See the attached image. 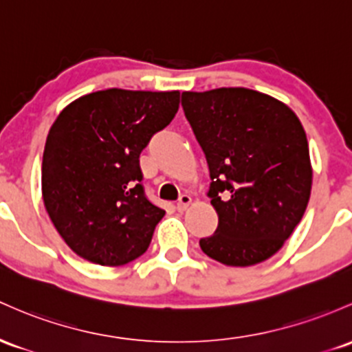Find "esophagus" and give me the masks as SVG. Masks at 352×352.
Segmentation results:
<instances>
[{"label":"esophagus","mask_w":352,"mask_h":352,"mask_svg":"<svg viewBox=\"0 0 352 352\" xmlns=\"http://www.w3.org/2000/svg\"><path fill=\"white\" fill-rule=\"evenodd\" d=\"M190 204H192V197H190V195H187V194L180 195L179 202H177V210H179V212L187 210V208H188V206H190Z\"/></svg>","instance_id":"1"}]
</instances>
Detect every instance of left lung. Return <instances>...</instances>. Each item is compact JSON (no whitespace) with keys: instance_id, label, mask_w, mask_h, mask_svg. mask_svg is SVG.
<instances>
[{"instance_id":"obj_1","label":"left lung","mask_w":352,"mask_h":352,"mask_svg":"<svg viewBox=\"0 0 352 352\" xmlns=\"http://www.w3.org/2000/svg\"><path fill=\"white\" fill-rule=\"evenodd\" d=\"M182 107L206 153L219 215L200 249L232 267L267 261L294 232L311 197L302 123L280 100L242 87L184 91Z\"/></svg>"}]
</instances>
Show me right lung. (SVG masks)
<instances>
[{
  "mask_svg": "<svg viewBox=\"0 0 352 352\" xmlns=\"http://www.w3.org/2000/svg\"><path fill=\"white\" fill-rule=\"evenodd\" d=\"M180 91L108 88L73 100L46 137L41 195L76 256L117 267L148 249L165 215L140 185L142 150L175 117Z\"/></svg>",
  "mask_w": 352,
  "mask_h": 352,
  "instance_id": "1",
  "label": "right lung"
}]
</instances>
